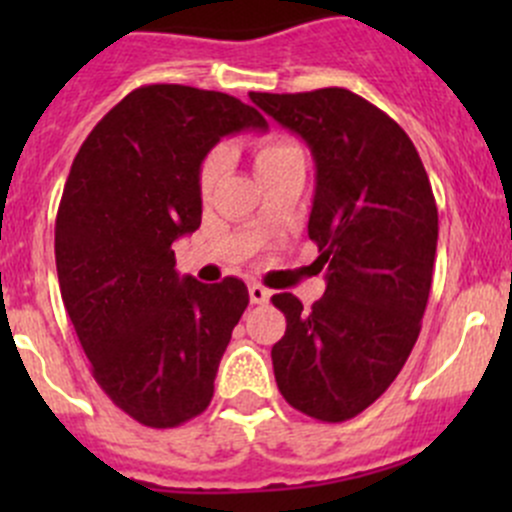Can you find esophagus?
<instances>
[{
	"label": "esophagus",
	"instance_id": "obj_1",
	"mask_svg": "<svg viewBox=\"0 0 512 512\" xmlns=\"http://www.w3.org/2000/svg\"><path fill=\"white\" fill-rule=\"evenodd\" d=\"M270 299V289L262 285H250V302L252 304H265Z\"/></svg>",
	"mask_w": 512,
	"mask_h": 512
}]
</instances>
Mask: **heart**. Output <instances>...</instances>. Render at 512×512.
Listing matches in <instances>:
<instances>
[{
    "label": "heart",
    "instance_id": "b5f03b06",
    "mask_svg": "<svg viewBox=\"0 0 512 512\" xmlns=\"http://www.w3.org/2000/svg\"><path fill=\"white\" fill-rule=\"evenodd\" d=\"M250 158L252 168H255V175L260 178V183L275 178L277 173L287 168V165L297 163V160H304V151L294 138L285 136V133H267V136L255 138L250 143ZM227 165V156L223 148H213L203 160H200L198 168V188L200 193L208 198L218 183L223 180Z\"/></svg>",
    "mask_w": 512,
    "mask_h": 512
}]
</instances>
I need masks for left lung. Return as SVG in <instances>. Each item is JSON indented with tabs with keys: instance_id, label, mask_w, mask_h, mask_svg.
<instances>
[{
	"instance_id": "1",
	"label": "left lung",
	"mask_w": 512,
	"mask_h": 512,
	"mask_svg": "<svg viewBox=\"0 0 512 512\" xmlns=\"http://www.w3.org/2000/svg\"><path fill=\"white\" fill-rule=\"evenodd\" d=\"M307 141L317 165L309 240L327 267L312 309L282 292L285 337L272 347L280 394L317 421L339 423L374 404L399 376L426 312L438 210L404 128L347 89L250 94Z\"/></svg>"
}]
</instances>
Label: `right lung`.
<instances>
[{
	"mask_svg": "<svg viewBox=\"0 0 512 512\" xmlns=\"http://www.w3.org/2000/svg\"><path fill=\"white\" fill-rule=\"evenodd\" d=\"M242 128H267L240 98L148 84L116 103L71 163L56 213V272L91 374L121 411L175 428L213 399L245 282L175 272L173 242L203 215L200 160Z\"/></svg>",
	"mask_w": 512,
	"mask_h": 512,
	"instance_id": "add662e5",
	"label": "right lung"
}]
</instances>
